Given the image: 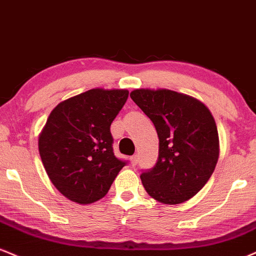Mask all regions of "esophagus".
Listing matches in <instances>:
<instances>
[{
	"label": "esophagus",
	"instance_id": "1",
	"mask_svg": "<svg viewBox=\"0 0 256 256\" xmlns=\"http://www.w3.org/2000/svg\"><path fill=\"white\" fill-rule=\"evenodd\" d=\"M130 162H131L132 166H137V163H138V156H137V155L131 156V158H130Z\"/></svg>",
	"mask_w": 256,
	"mask_h": 256
}]
</instances>
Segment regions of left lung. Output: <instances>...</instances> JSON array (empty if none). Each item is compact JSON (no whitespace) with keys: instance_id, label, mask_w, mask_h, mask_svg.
<instances>
[{"instance_id":"left-lung-1","label":"left lung","mask_w":256,"mask_h":256,"mask_svg":"<svg viewBox=\"0 0 256 256\" xmlns=\"http://www.w3.org/2000/svg\"><path fill=\"white\" fill-rule=\"evenodd\" d=\"M132 100L155 125L160 140L155 167L140 175L146 193L178 205L194 196L216 168L220 138L210 110L198 98L169 89H134Z\"/></svg>"}]
</instances>
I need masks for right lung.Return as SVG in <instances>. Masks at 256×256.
Returning <instances> with one entry per match:
<instances>
[{
	"label": "right lung",
	"mask_w": 256,
	"mask_h": 256,
	"mask_svg": "<svg viewBox=\"0 0 256 256\" xmlns=\"http://www.w3.org/2000/svg\"><path fill=\"white\" fill-rule=\"evenodd\" d=\"M128 96L126 89H90L62 101L46 120L40 158L54 186L72 202L104 198L126 164L113 154L110 128Z\"/></svg>",
	"instance_id": "add662e5"
}]
</instances>
